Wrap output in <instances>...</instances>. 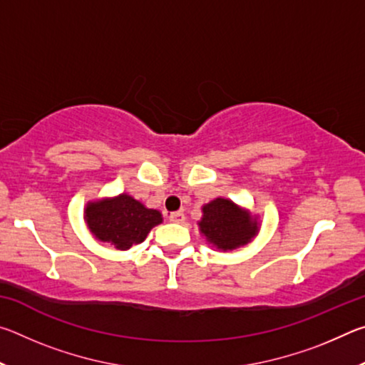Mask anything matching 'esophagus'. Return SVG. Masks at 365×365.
Segmentation results:
<instances>
[{"mask_svg": "<svg viewBox=\"0 0 365 365\" xmlns=\"http://www.w3.org/2000/svg\"><path fill=\"white\" fill-rule=\"evenodd\" d=\"M169 220H170V222H175V224H183V222H185V214L180 212V211L170 212Z\"/></svg>", "mask_w": 365, "mask_h": 365, "instance_id": "1", "label": "esophagus"}]
</instances>
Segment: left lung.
Masks as SVG:
<instances>
[{
	"mask_svg": "<svg viewBox=\"0 0 365 365\" xmlns=\"http://www.w3.org/2000/svg\"><path fill=\"white\" fill-rule=\"evenodd\" d=\"M200 228L209 243L227 251L248 243L257 233V222L230 200L217 197L202 207Z\"/></svg>",
	"mask_w": 365,
	"mask_h": 365,
	"instance_id": "1",
	"label": "left lung"
}]
</instances>
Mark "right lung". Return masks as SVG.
<instances>
[{
  "mask_svg": "<svg viewBox=\"0 0 365 365\" xmlns=\"http://www.w3.org/2000/svg\"><path fill=\"white\" fill-rule=\"evenodd\" d=\"M85 220L90 232L117 250H128L146 238L154 225L163 222L159 211L148 209L128 195L114 200L88 202Z\"/></svg>",
  "mask_w": 365,
  "mask_h": 365,
  "instance_id": "1",
  "label": "right lung"
}]
</instances>
